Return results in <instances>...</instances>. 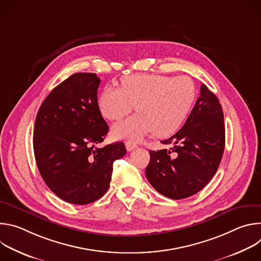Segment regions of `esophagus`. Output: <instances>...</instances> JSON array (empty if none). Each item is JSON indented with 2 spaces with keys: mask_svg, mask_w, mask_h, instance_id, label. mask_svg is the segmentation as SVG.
<instances>
[{
  "mask_svg": "<svg viewBox=\"0 0 261 261\" xmlns=\"http://www.w3.org/2000/svg\"><path fill=\"white\" fill-rule=\"evenodd\" d=\"M136 147H137V145L133 142H127L126 143V148H127V151H129V152L134 150V148H136Z\"/></svg>",
  "mask_w": 261,
  "mask_h": 261,
  "instance_id": "esophagus-1",
  "label": "esophagus"
}]
</instances>
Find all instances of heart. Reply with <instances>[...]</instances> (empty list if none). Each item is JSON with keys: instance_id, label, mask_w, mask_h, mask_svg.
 Masks as SVG:
<instances>
[{"instance_id": "1", "label": "heart", "mask_w": 261, "mask_h": 261, "mask_svg": "<svg viewBox=\"0 0 261 261\" xmlns=\"http://www.w3.org/2000/svg\"><path fill=\"white\" fill-rule=\"evenodd\" d=\"M195 97V85L188 76L140 73L122 77L121 89L105 88L97 104L109 121L123 119L136 104L138 114L116 124L111 135L138 140L152 131L159 137L174 133L187 118Z\"/></svg>"}]
</instances>
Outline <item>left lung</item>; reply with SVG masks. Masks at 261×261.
<instances>
[{"instance_id": "8db88e82", "label": "left lung", "mask_w": 261, "mask_h": 261, "mask_svg": "<svg viewBox=\"0 0 261 261\" xmlns=\"http://www.w3.org/2000/svg\"><path fill=\"white\" fill-rule=\"evenodd\" d=\"M169 150L150 151L147 180L171 199L190 197L215 175L225 147L224 117L221 104L205 85L187 121L178 132L161 141Z\"/></svg>"}]
</instances>
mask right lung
<instances>
[{"label": "right lung", "mask_w": 261, "mask_h": 261, "mask_svg": "<svg viewBox=\"0 0 261 261\" xmlns=\"http://www.w3.org/2000/svg\"><path fill=\"white\" fill-rule=\"evenodd\" d=\"M95 73H75L57 86L37 114L33 146L48 188L73 204H89L108 190L113 164L126 154L124 142L96 147L108 132Z\"/></svg>", "instance_id": "add662e5"}]
</instances>
